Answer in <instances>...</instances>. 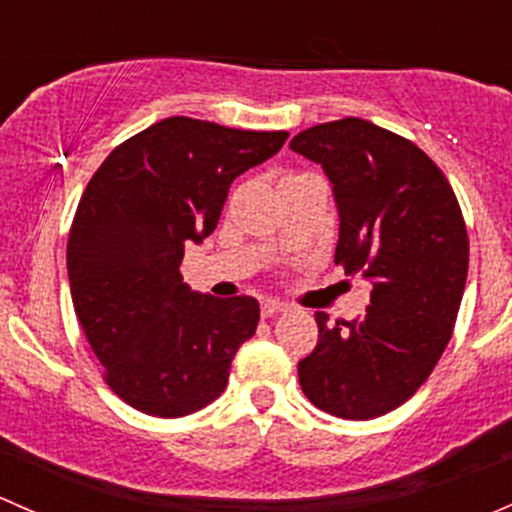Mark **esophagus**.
Returning a JSON list of instances; mask_svg holds the SVG:
<instances>
[{
    "label": "esophagus",
    "mask_w": 512,
    "mask_h": 512,
    "mask_svg": "<svg viewBox=\"0 0 512 512\" xmlns=\"http://www.w3.org/2000/svg\"><path fill=\"white\" fill-rule=\"evenodd\" d=\"M286 310V303H281V300L276 298H263L261 300V315L263 318H273V315L283 313Z\"/></svg>",
    "instance_id": "obj_1"
}]
</instances>
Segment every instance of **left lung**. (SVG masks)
I'll return each instance as SVG.
<instances>
[{
  "instance_id": "left-lung-1",
  "label": "left lung",
  "mask_w": 512,
  "mask_h": 512,
  "mask_svg": "<svg viewBox=\"0 0 512 512\" xmlns=\"http://www.w3.org/2000/svg\"><path fill=\"white\" fill-rule=\"evenodd\" d=\"M291 150L318 162L340 217L335 263L372 283L365 315L315 313L298 362L303 394L340 419H374L426 382L449 345L468 273V234L449 179L414 142L362 118L313 125Z\"/></svg>"
}]
</instances>
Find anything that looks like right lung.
Here are the masks:
<instances>
[{"instance_id": "right-lung-1", "label": "right lung", "mask_w": 512, "mask_h": 512, "mask_svg": "<svg viewBox=\"0 0 512 512\" xmlns=\"http://www.w3.org/2000/svg\"><path fill=\"white\" fill-rule=\"evenodd\" d=\"M286 138L175 115L115 147L88 182L66 251L73 308L108 387L138 412L187 416L226 389L258 300L192 291L179 263L217 229L231 182Z\"/></svg>"}]
</instances>
